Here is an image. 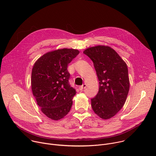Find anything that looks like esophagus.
Instances as JSON below:
<instances>
[{
    "instance_id": "1",
    "label": "esophagus",
    "mask_w": 156,
    "mask_h": 156,
    "mask_svg": "<svg viewBox=\"0 0 156 156\" xmlns=\"http://www.w3.org/2000/svg\"><path fill=\"white\" fill-rule=\"evenodd\" d=\"M86 84H83V85H81V86H80V87H79L80 90H83V89H84V88L86 87Z\"/></svg>"
}]
</instances>
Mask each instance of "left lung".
Instances as JSON below:
<instances>
[{"instance_id":"1","label":"left lung","mask_w":156,"mask_h":156,"mask_svg":"<svg viewBox=\"0 0 156 156\" xmlns=\"http://www.w3.org/2000/svg\"><path fill=\"white\" fill-rule=\"evenodd\" d=\"M83 53L93 62L99 81L98 93L91 99L93 110L100 118L109 119L125 103L129 89L127 65L114 49L107 46L89 48Z\"/></svg>"}]
</instances>
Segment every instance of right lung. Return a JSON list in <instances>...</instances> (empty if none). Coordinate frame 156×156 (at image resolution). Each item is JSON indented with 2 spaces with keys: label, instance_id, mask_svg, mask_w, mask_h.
Masks as SVG:
<instances>
[{
  "label": "right lung",
  "instance_id": "1",
  "mask_svg": "<svg viewBox=\"0 0 156 156\" xmlns=\"http://www.w3.org/2000/svg\"><path fill=\"white\" fill-rule=\"evenodd\" d=\"M80 53L63 48L44 54L34 63L31 73V90L43 114L54 120L70 112L76 94L69 82L67 66Z\"/></svg>",
  "mask_w": 156,
  "mask_h": 156
}]
</instances>
